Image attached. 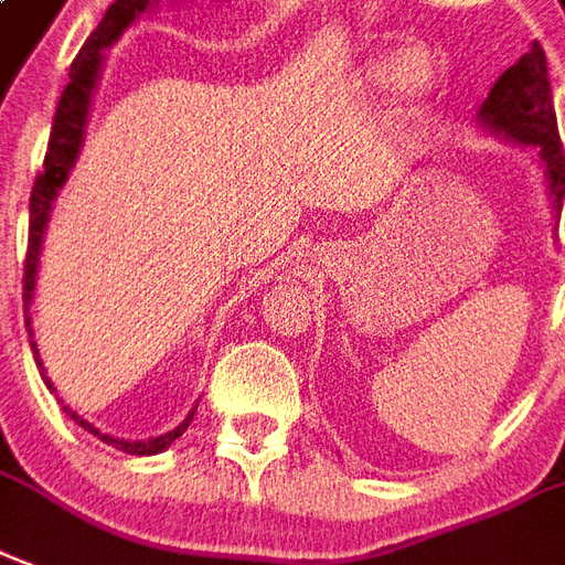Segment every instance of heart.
<instances>
[{
    "mask_svg": "<svg viewBox=\"0 0 565 565\" xmlns=\"http://www.w3.org/2000/svg\"><path fill=\"white\" fill-rule=\"evenodd\" d=\"M398 71V86L405 95H423L431 88L435 83V67L428 62L423 53L417 50H408V53H402L398 62H379V65L372 67V76L379 79V83H390Z\"/></svg>",
    "mask_w": 565,
    "mask_h": 565,
    "instance_id": "obj_1",
    "label": "heart"
}]
</instances>
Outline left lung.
<instances>
[{
    "label": "left lung",
    "mask_w": 565,
    "mask_h": 565,
    "mask_svg": "<svg viewBox=\"0 0 565 565\" xmlns=\"http://www.w3.org/2000/svg\"><path fill=\"white\" fill-rule=\"evenodd\" d=\"M477 125L507 142L536 148L554 223H557L565 196V154L559 142L557 113L551 104L545 50L540 44L530 46V53H524L515 65L498 76L489 97L479 106Z\"/></svg>",
    "instance_id": "obj_1"
}]
</instances>
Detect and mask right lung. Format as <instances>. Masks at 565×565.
<instances>
[{
  "instance_id": "obj_1",
  "label": "right lung",
  "mask_w": 565,
  "mask_h": 565,
  "mask_svg": "<svg viewBox=\"0 0 565 565\" xmlns=\"http://www.w3.org/2000/svg\"><path fill=\"white\" fill-rule=\"evenodd\" d=\"M157 6V0H116L113 6L106 8L104 20L97 23V29L88 35L86 46L79 50V56L74 58L71 65V83L62 92V100H58L56 118H53V130H50V146H46L44 157V172L38 175L35 186H32V199H29V253H25V274H23V303H25V330H29V345H32V354H35V363L41 369V379H44L46 390L56 393L53 381L46 379V369L38 358V342L32 339V316H29V307H32V298H35V279H38V262H41V247H44V232L46 223H50V214H53V202H56L58 190L65 186L71 169H74L76 157H79V148H83V139H86V125L88 113H92V97H95L97 79H100V71H104V50L113 46L118 38L125 35V29L137 23L139 14H146ZM62 402V398H58ZM199 408V405H196ZM196 408L190 411L181 426H175L167 435H157V438L148 440H125L113 438L100 428H95L88 419H83L76 411H71L62 402V411L67 417L74 419L76 426H83L88 435H95L109 447L121 449L127 456H157L163 449L172 447V440H178L190 426V419L196 414Z\"/></svg>"
}]
</instances>
